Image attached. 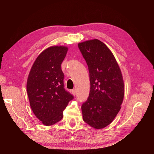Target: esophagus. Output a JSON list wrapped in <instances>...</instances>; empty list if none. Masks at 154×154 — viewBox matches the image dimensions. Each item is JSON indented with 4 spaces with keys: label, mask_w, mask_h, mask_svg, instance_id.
<instances>
[{
    "label": "esophagus",
    "mask_w": 154,
    "mask_h": 154,
    "mask_svg": "<svg viewBox=\"0 0 154 154\" xmlns=\"http://www.w3.org/2000/svg\"><path fill=\"white\" fill-rule=\"evenodd\" d=\"M71 93L73 94V95H75V94H77V91H76V89H73L71 90Z\"/></svg>",
    "instance_id": "esophagus-1"
}]
</instances>
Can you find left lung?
I'll return each mask as SVG.
<instances>
[{
	"mask_svg": "<svg viewBox=\"0 0 154 154\" xmlns=\"http://www.w3.org/2000/svg\"><path fill=\"white\" fill-rule=\"evenodd\" d=\"M89 72L90 92L81 106L83 119L96 129L112 122L124 95L122 75L112 52L99 40L78 44Z\"/></svg>",
	"mask_w": 154,
	"mask_h": 154,
	"instance_id": "8db88e82",
	"label": "left lung"
}]
</instances>
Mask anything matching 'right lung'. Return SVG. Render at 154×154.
<instances>
[{"label":"right lung","instance_id":"1","mask_svg":"<svg viewBox=\"0 0 154 154\" xmlns=\"http://www.w3.org/2000/svg\"><path fill=\"white\" fill-rule=\"evenodd\" d=\"M68 48L52 46L38 55L27 81V93L31 109L45 126L57 123L73 95L65 89L61 63Z\"/></svg>","mask_w":154,"mask_h":154}]
</instances>
